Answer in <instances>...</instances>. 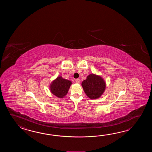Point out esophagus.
<instances>
[{"instance_id":"34e87169","label":"esophagus","mask_w":152,"mask_h":152,"mask_svg":"<svg viewBox=\"0 0 152 152\" xmlns=\"http://www.w3.org/2000/svg\"><path fill=\"white\" fill-rule=\"evenodd\" d=\"M75 82H76V83L79 84V83H80V79H75Z\"/></svg>"}]
</instances>
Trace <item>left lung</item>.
<instances>
[{
    "mask_svg": "<svg viewBox=\"0 0 152 152\" xmlns=\"http://www.w3.org/2000/svg\"><path fill=\"white\" fill-rule=\"evenodd\" d=\"M81 85L84 92L92 99H96L102 95L105 90L106 84L103 79L99 75L90 74L84 80Z\"/></svg>",
    "mask_w": 152,
    "mask_h": 152,
    "instance_id": "1",
    "label": "left lung"
}]
</instances>
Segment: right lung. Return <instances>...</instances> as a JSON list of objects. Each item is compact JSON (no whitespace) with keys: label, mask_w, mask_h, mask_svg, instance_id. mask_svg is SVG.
I'll list each match as a JSON object with an SVG mask.
<instances>
[{"label":"right lung","mask_w":152,"mask_h":152,"mask_svg":"<svg viewBox=\"0 0 152 152\" xmlns=\"http://www.w3.org/2000/svg\"><path fill=\"white\" fill-rule=\"evenodd\" d=\"M71 84V81L64 79L62 77H58L52 81L50 85V90L55 96L61 98L67 94Z\"/></svg>","instance_id":"obj_1"}]
</instances>
